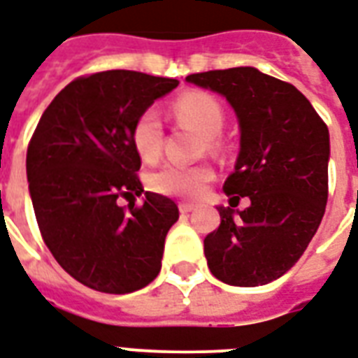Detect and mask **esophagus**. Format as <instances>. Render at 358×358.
<instances>
[{
	"label": "esophagus",
	"instance_id": "1",
	"mask_svg": "<svg viewBox=\"0 0 358 358\" xmlns=\"http://www.w3.org/2000/svg\"><path fill=\"white\" fill-rule=\"evenodd\" d=\"M178 208H180V212H182V214H189V212H193V210H195V206H193V204H189V203H182Z\"/></svg>",
	"mask_w": 358,
	"mask_h": 358
}]
</instances>
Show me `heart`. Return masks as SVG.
Listing matches in <instances>:
<instances>
[{"label": "heart", "instance_id": "heart-1", "mask_svg": "<svg viewBox=\"0 0 358 358\" xmlns=\"http://www.w3.org/2000/svg\"><path fill=\"white\" fill-rule=\"evenodd\" d=\"M174 118L180 124L191 125L206 138V148L217 152L222 143L217 135L225 125V108L222 101L206 92H187L176 97L173 103ZM131 143L143 161H157L165 143V127L155 108H146L136 116L131 127ZM214 173L208 165H180L167 163L148 176L150 189L169 197L193 199L201 195L204 185L212 180Z\"/></svg>", "mask_w": 358, "mask_h": 358}]
</instances>
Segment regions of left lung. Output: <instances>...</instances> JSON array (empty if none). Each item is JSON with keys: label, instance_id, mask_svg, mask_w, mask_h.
<instances>
[{"label": "left lung", "instance_id": "1", "mask_svg": "<svg viewBox=\"0 0 358 358\" xmlns=\"http://www.w3.org/2000/svg\"><path fill=\"white\" fill-rule=\"evenodd\" d=\"M191 84L222 94L240 122V154L223 191L220 227L206 234L204 255L217 280L264 285L300 259L323 220L329 197V127L293 84L253 67L195 73Z\"/></svg>", "mask_w": 358, "mask_h": 358}]
</instances>
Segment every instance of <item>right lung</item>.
<instances>
[{"label": "right lung", "instance_id": "1", "mask_svg": "<svg viewBox=\"0 0 358 358\" xmlns=\"http://www.w3.org/2000/svg\"><path fill=\"white\" fill-rule=\"evenodd\" d=\"M178 86L138 71L78 76L59 92L27 146L29 195L41 236L59 266L101 293L146 287L159 274L174 201L144 193L131 143L136 116ZM122 198L130 201L120 207Z\"/></svg>", "mask_w": 358, "mask_h": 358}]
</instances>
